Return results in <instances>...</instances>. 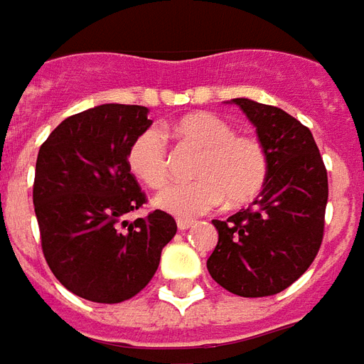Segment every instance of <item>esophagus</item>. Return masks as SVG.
I'll return each instance as SVG.
<instances>
[{
    "mask_svg": "<svg viewBox=\"0 0 364 364\" xmlns=\"http://www.w3.org/2000/svg\"><path fill=\"white\" fill-rule=\"evenodd\" d=\"M176 225L180 231H186V229H190L192 225H194V221H192V219H178Z\"/></svg>",
    "mask_w": 364,
    "mask_h": 364,
    "instance_id": "1",
    "label": "esophagus"
}]
</instances>
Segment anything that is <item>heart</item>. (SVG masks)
Masks as SVG:
<instances>
[{"label":"heart","mask_w":364,"mask_h":364,"mask_svg":"<svg viewBox=\"0 0 364 364\" xmlns=\"http://www.w3.org/2000/svg\"><path fill=\"white\" fill-rule=\"evenodd\" d=\"M164 131L202 149L190 182L154 196V208L176 218H194L228 202L243 205L257 198L269 176V154L257 136L237 135L233 125L210 112L188 113ZM127 164L143 184L161 188L168 178L166 141L156 127L141 131L129 146Z\"/></svg>","instance_id":"1"}]
</instances>
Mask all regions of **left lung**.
I'll list each match as a JSON object with an SVG mask.
<instances>
[{"mask_svg": "<svg viewBox=\"0 0 364 364\" xmlns=\"http://www.w3.org/2000/svg\"><path fill=\"white\" fill-rule=\"evenodd\" d=\"M269 154V176L251 208L213 219L211 278L243 298L286 290L308 270L323 239L327 172L310 129L274 105L235 97Z\"/></svg>", "mask_w": 364, "mask_h": 364, "instance_id": "left-lung-1", "label": "left lung"}]
</instances>
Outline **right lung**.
Masks as SVG:
<instances>
[{"instance_id":"right-lung-1","label":"right lung","mask_w":364,"mask_h":364,"mask_svg":"<svg viewBox=\"0 0 364 364\" xmlns=\"http://www.w3.org/2000/svg\"><path fill=\"white\" fill-rule=\"evenodd\" d=\"M151 125L143 105H95L64 119L38 151L33 203L43 252L58 282L84 300L133 298L176 235L174 218L161 210L125 219L145 203L129 146Z\"/></svg>"}]
</instances>
